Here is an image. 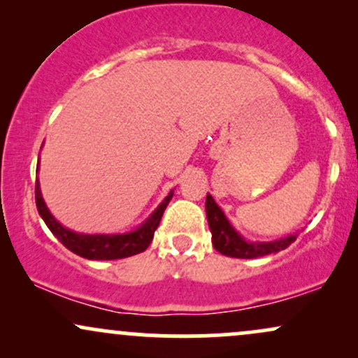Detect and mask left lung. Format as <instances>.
<instances>
[{
    "instance_id": "1",
    "label": "left lung",
    "mask_w": 358,
    "mask_h": 358,
    "mask_svg": "<svg viewBox=\"0 0 358 358\" xmlns=\"http://www.w3.org/2000/svg\"><path fill=\"white\" fill-rule=\"evenodd\" d=\"M205 210H207V220L212 232L213 248L219 250L220 254H224V256L237 259H256L261 256H268V254L279 252V250L286 249L291 242L296 241V236H287L285 239L271 242L245 241L232 227L225 213L222 212V208L212 199V195H207Z\"/></svg>"
}]
</instances>
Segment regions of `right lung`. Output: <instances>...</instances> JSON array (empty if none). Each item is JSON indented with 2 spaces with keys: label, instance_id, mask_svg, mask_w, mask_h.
<instances>
[{
  "label": "right lung",
  "instance_id": "obj_1",
  "mask_svg": "<svg viewBox=\"0 0 358 358\" xmlns=\"http://www.w3.org/2000/svg\"><path fill=\"white\" fill-rule=\"evenodd\" d=\"M171 196H173V190L168 193V196L158 205V208L134 231L127 234H110V236L109 234H80L64 227L60 222L55 220V217L52 215L43 202L38 180L35 183L36 208H38L40 217L47 224V227L69 250H72L73 254L80 257L92 259V261L122 259L146 250L153 241L156 227L159 225V220H162L163 212H165L166 205L170 203Z\"/></svg>",
  "mask_w": 358,
  "mask_h": 358
}]
</instances>
